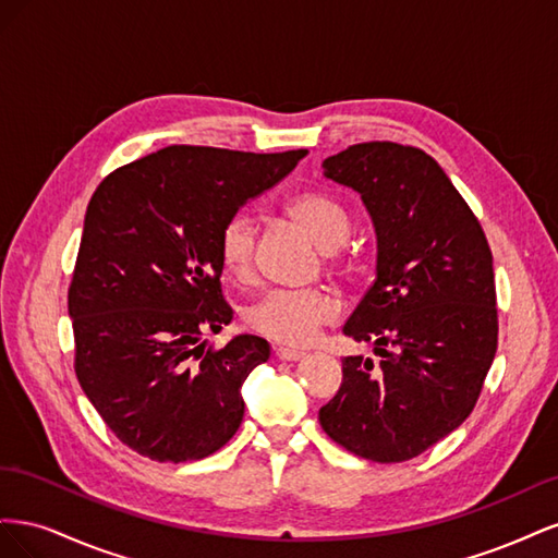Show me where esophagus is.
Here are the masks:
<instances>
[{"label": "esophagus", "mask_w": 558, "mask_h": 558, "mask_svg": "<svg viewBox=\"0 0 558 558\" xmlns=\"http://www.w3.org/2000/svg\"><path fill=\"white\" fill-rule=\"evenodd\" d=\"M275 356L279 359V361H300L302 356H305V351H300V349H293V347H275Z\"/></svg>", "instance_id": "1"}]
</instances>
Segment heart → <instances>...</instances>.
<instances>
[{
	"mask_svg": "<svg viewBox=\"0 0 558 558\" xmlns=\"http://www.w3.org/2000/svg\"><path fill=\"white\" fill-rule=\"evenodd\" d=\"M286 209L337 260L335 248L344 244L351 232V216L342 202L326 193H302ZM253 251H256V223L251 214H232L218 234V253L226 272L234 279H246L253 267ZM340 314L342 302L330 291L272 289L251 302L244 312V324L267 340L310 344L318 330L335 324Z\"/></svg>",
	"mask_w": 558,
	"mask_h": 558,
	"instance_id": "1",
	"label": "heart"
}]
</instances>
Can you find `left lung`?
Wrapping results in <instances>:
<instances>
[{
  "label": "left lung",
  "instance_id": "1",
  "mask_svg": "<svg viewBox=\"0 0 558 558\" xmlns=\"http://www.w3.org/2000/svg\"><path fill=\"white\" fill-rule=\"evenodd\" d=\"M324 174L359 191L375 221L377 279L344 335L373 342L381 361H342L320 428L361 459L410 461L470 416L494 363L492 248L442 167L416 146L353 144L324 160Z\"/></svg>",
  "mask_w": 558,
  "mask_h": 558
}]
</instances>
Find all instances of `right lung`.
Wrapping results in <instances>:
<instances>
[{
    "label": "right lung",
    "instance_id": "add662e5",
    "mask_svg": "<svg viewBox=\"0 0 558 558\" xmlns=\"http://www.w3.org/2000/svg\"><path fill=\"white\" fill-rule=\"evenodd\" d=\"M307 156L167 146L97 185L66 293L74 369L111 433L158 463L199 461L238 433L240 388L269 344L230 324L218 234Z\"/></svg>",
    "mask_w": 558,
    "mask_h": 558
}]
</instances>
